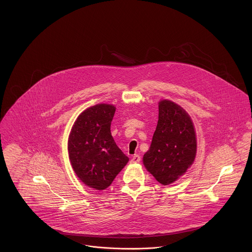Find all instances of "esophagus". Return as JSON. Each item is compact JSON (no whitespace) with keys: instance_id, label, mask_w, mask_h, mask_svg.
Instances as JSON below:
<instances>
[{"instance_id":"esophagus-1","label":"esophagus","mask_w":252,"mask_h":252,"mask_svg":"<svg viewBox=\"0 0 252 252\" xmlns=\"http://www.w3.org/2000/svg\"><path fill=\"white\" fill-rule=\"evenodd\" d=\"M140 160H141V158H140V156H138V155L132 156V158H131V159H130V161H131L132 163H138Z\"/></svg>"}]
</instances>
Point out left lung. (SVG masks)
Here are the masks:
<instances>
[{"label":"left lung","mask_w":252,"mask_h":252,"mask_svg":"<svg viewBox=\"0 0 252 252\" xmlns=\"http://www.w3.org/2000/svg\"><path fill=\"white\" fill-rule=\"evenodd\" d=\"M196 151L195 128L189 113L171 100H160L158 126L143 157L144 166L159 184L168 186L192 165Z\"/></svg>","instance_id":"obj_1"}]
</instances>
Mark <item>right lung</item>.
I'll return each mask as SVG.
<instances>
[{"instance_id":"1","label":"right lung","mask_w":252,"mask_h":252,"mask_svg":"<svg viewBox=\"0 0 252 252\" xmlns=\"http://www.w3.org/2000/svg\"><path fill=\"white\" fill-rule=\"evenodd\" d=\"M116 107L99 103L87 108L74 122L67 142L73 171L87 187L103 190L129 158L116 145L111 135Z\"/></svg>"}]
</instances>
